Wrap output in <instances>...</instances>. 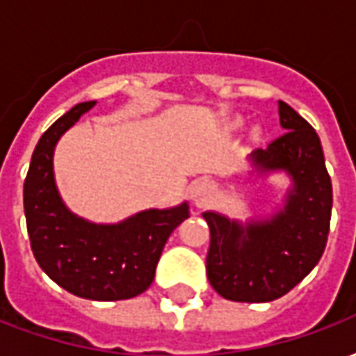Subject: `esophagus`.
I'll use <instances>...</instances> for the list:
<instances>
[{
	"label": "esophagus",
	"instance_id": "34e87169",
	"mask_svg": "<svg viewBox=\"0 0 356 356\" xmlns=\"http://www.w3.org/2000/svg\"><path fill=\"white\" fill-rule=\"evenodd\" d=\"M213 198V186L209 185L208 181H196L191 188V200L196 208H204L208 206Z\"/></svg>",
	"mask_w": 356,
	"mask_h": 356
}]
</instances>
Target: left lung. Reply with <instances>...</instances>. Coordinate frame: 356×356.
<instances>
[{
  "label": "left lung",
  "mask_w": 356,
  "mask_h": 356,
  "mask_svg": "<svg viewBox=\"0 0 356 356\" xmlns=\"http://www.w3.org/2000/svg\"><path fill=\"white\" fill-rule=\"evenodd\" d=\"M282 137L254 150L252 175L284 173L282 204L246 221L204 211L209 227L206 257L213 290L231 301L267 303L298 286L321 261L332 217V181L318 135L290 104L278 101Z\"/></svg>",
  "instance_id": "8db88e82"
}]
</instances>
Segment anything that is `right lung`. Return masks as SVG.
<instances>
[{
    "label": "right lung",
    "instance_id": "1",
    "mask_svg": "<svg viewBox=\"0 0 356 356\" xmlns=\"http://www.w3.org/2000/svg\"><path fill=\"white\" fill-rule=\"evenodd\" d=\"M95 104H76L38 140L24 181V216L35 261L53 282L78 298L120 301L148 290L165 242L191 209L181 202L118 223H93L68 209L55 181V147Z\"/></svg>",
    "mask_w": 356,
    "mask_h": 356
}]
</instances>
